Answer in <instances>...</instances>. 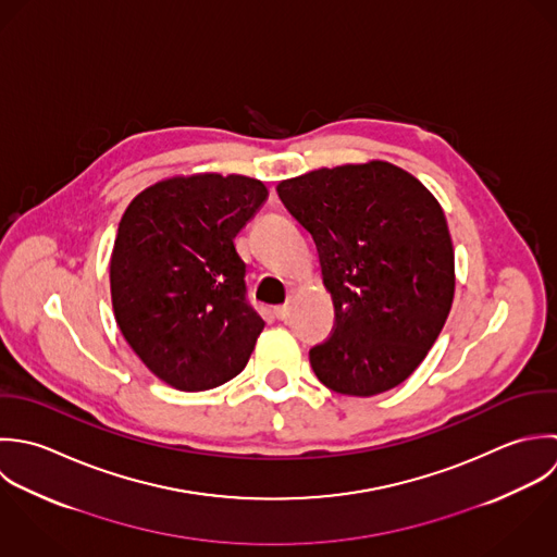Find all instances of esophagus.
<instances>
[{"label": "esophagus", "instance_id": "34e87169", "mask_svg": "<svg viewBox=\"0 0 557 557\" xmlns=\"http://www.w3.org/2000/svg\"><path fill=\"white\" fill-rule=\"evenodd\" d=\"M289 311H292V307L289 305H281V307H276L274 309V315H276V320H287L289 318Z\"/></svg>", "mask_w": 557, "mask_h": 557}]
</instances>
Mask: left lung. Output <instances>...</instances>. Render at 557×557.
<instances>
[{
	"label": "left lung",
	"mask_w": 557,
	"mask_h": 557,
	"mask_svg": "<svg viewBox=\"0 0 557 557\" xmlns=\"http://www.w3.org/2000/svg\"><path fill=\"white\" fill-rule=\"evenodd\" d=\"M276 191L313 235L335 305L331 337L309 352L315 375L357 397L401 384L454 300V246L438 200L380 160L311 171Z\"/></svg>",
	"instance_id": "8db88e82"
}]
</instances>
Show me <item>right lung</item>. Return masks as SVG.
Wrapping results in <instances>:
<instances>
[{
	"instance_id": "1",
	"label": "right lung",
	"mask_w": 557,
	"mask_h": 557,
	"mask_svg": "<svg viewBox=\"0 0 557 557\" xmlns=\"http://www.w3.org/2000/svg\"><path fill=\"white\" fill-rule=\"evenodd\" d=\"M265 198L257 180L205 173L147 187L121 218L110 261L116 324L140 361L180 391L235 377L265 326L233 244Z\"/></svg>"
}]
</instances>
